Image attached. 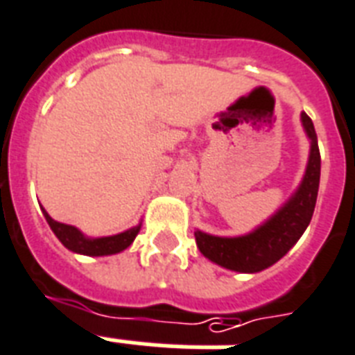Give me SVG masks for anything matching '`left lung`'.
Returning a JSON list of instances; mask_svg holds the SVG:
<instances>
[{"label":"left lung","mask_w":355,"mask_h":355,"mask_svg":"<svg viewBox=\"0 0 355 355\" xmlns=\"http://www.w3.org/2000/svg\"><path fill=\"white\" fill-rule=\"evenodd\" d=\"M302 123L311 139V153L304 180L296 189V193L264 225L245 236L221 238L197 231V248L208 261L216 262L227 270L255 274L275 264L281 257H285L286 251L304 234L313 218L316 196H318L320 150L316 141L315 126L307 113H302Z\"/></svg>","instance_id":"obj_1"}]
</instances>
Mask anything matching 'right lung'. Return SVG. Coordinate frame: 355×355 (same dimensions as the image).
<instances>
[{
	"instance_id": "right-lung-1",
	"label": "right lung",
	"mask_w": 355,
	"mask_h": 355,
	"mask_svg": "<svg viewBox=\"0 0 355 355\" xmlns=\"http://www.w3.org/2000/svg\"><path fill=\"white\" fill-rule=\"evenodd\" d=\"M42 212H44L46 221H48V225L51 227L53 234L59 238V242L63 243L67 250L74 251V253H80V255L102 257L121 253V251L128 248L130 243L134 242V238L137 236V232L141 229V223H139V225L132 227V229L121 232V234H113V236L104 238H87L83 232L78 231L76 227L51 220L44 208H42Z\"/></svg>"
}]
</instances>
